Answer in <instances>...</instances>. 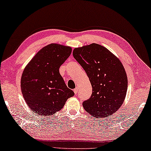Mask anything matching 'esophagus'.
<instances>
[{"label": "esophagus", "mask_w": 151, "mask_h": 151, "mask_svg": "<svg viewBox=\"0 0 151 151\" xmlns=\"http://www.w3.org/2000/svg\"><path fill=\"white\" fill-rule=\"evenodd\" d=\"M78 88L76 87L75 89H74V92H75V94H76L78 93Z\"/></svg>", "instance_id": "obj_1"}]
</instances>
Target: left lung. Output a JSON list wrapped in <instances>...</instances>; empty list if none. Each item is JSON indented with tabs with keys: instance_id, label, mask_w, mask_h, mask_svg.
I'll list each match as a JSON object with an SVG mask.
<instances>
[{
	"instance_id": "obj_1",
	"label": "left lung",
	"mask_w": 151,
	"mask_h": 151,
	"mask_svg": "<svg viewBox=\"0 0 151 151\" xmlns=\"http://www.w3.org/2000/svg\"><path fill=\"white\" fill-rule=\"evenodd\" d=\"M74 58L84 68L92 87L84 109L95 117L111 116L124 102L127 77L122 62L108 49L92 43L73 50Z\"/></svg>"
}]
</instances>
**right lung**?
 I'll return each mask as SVG.
<instances>
[{"mask_svg":"<svg viewBox=\"0 0 151 151\" xmlns=\"http://www.w3.org/2000/svg\"><path fill=\"white\" fill-rule=\"evenodd\" d=\"M71 51L68 46L51 43L40 49L24 68L22 93L29 108L38 116H52L75 94L59 73Z\"/></svg>","mask_w":151,"mask_h":151,"instance_id":"add662e5","label":"right lung"}]
</instances>
